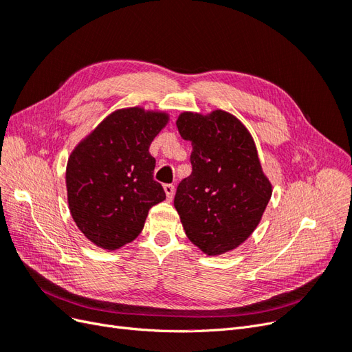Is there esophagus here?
Segmentation results:
<instances>
[{
  "mask_svg": "<svg viewBox=\"0 0 352 352\" xmlns=\"http://www.w3.org/2000/svg\"><path fill=\"white\" fill-rule=\"evenodd\" d=\"M164 192H166L167 199L172 201V199H173V195H175V185H172V184L164 185Z\"/></svg>",
  "mask_w": 352,
  "mask_h": 352,
  "instance_id": "1",
  "label": "esophagus"
}]
</instances>
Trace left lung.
I'll return each mask as SVG.
<instances>
[{"label":"left lung","mask_w":352,"mask_h":352,"mask_svg":"<svg viewBox=\"0 0 352 352\" xmlns=\"http://www.w3.org/2000/svg\"><path fill=\"white\" fill-rule=\"evenodd\" d=\"M176 126L192 144V173L179 184L175 208L202 252H228L258 226L272 197L257 148L242 122L223 110L184 111Z\"/></svg>","instance_id":"obj_1"}]
</instances>
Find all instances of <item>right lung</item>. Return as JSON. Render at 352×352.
Returning a JSON list of instances; mask_svg holds the SVG:
<instances>
[{
    "mask_svg": "<svg viewBox=\"0 0 352 352\" xmlns=\"http://www.w3.org/2000/svg\"><path fill=\"white\" fill-rule=\"evenodd\" d=\"M167 123L164 111L116 110L72 151L66 168L70 214L97 247L114 251L132 242L150 208L166 199L148 150Z\"/></svg>",
    "mask_w": 352,
    "mask_h": 352,
    "instance_id": "obj_1",
    "label": "right lung"
}]
</instances>
